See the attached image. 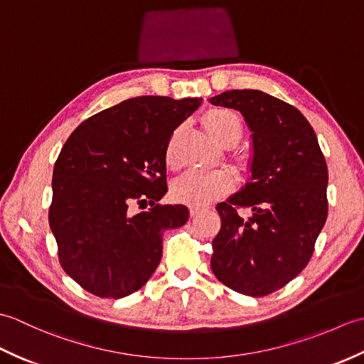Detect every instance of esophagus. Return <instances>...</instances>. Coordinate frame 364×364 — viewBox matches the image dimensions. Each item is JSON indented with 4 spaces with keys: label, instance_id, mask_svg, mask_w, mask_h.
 I'll list each match as a JSON object with an SVG mask.
<instances>
[{
    "label": "esophagus",
    "instance_id": "obj_1",
    "mask_svg": "<svg viewBox=\"0 0 364 364\" xmlns=\"http://www.w3.org/2000/svg\"><path fill=\"white\" fill-rule=\"evenodd\" d=\"M203 210V206H200V205H192L191 208H189V213H191V215H197L200 211Z\"/></svg>",
    "mask_w": 364,
    "mask_h": 364
}]
</instances>
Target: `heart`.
Returning <instances> with one entry per match:
<instances>
[{
  "instance_id": "obj_1",
  "label": "heart",
  "mask_w": 364,
  "mask_h": 364,
  "mask_svg": "<svg viewBox=\"0 0 364 364\" xmlns=\"http://www.w3.org/2000/svg\"><path fill=\"white\" fill-rule=\"evenodd\" d=\"M203 125L222 145H233L242 136V122L239 115L223 107L210 109L203 115ZM178 131L172 134L166 149V162L170 168L178 167L175 141ZM235 186V178L227 170H192L173 183L172 194L178 202L188 205H205L225 196Z\"/></svg>"
}]
</instances>
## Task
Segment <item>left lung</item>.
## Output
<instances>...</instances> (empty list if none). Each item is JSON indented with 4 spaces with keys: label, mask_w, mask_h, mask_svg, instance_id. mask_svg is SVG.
<instances>
[{
    "label": "left lung",
    "mask_w": 364,
    "mask_h": 364,
    "mask_svg": "<svg viewBox=\"0 0 364 364\" xmlns=\"http://www.w3.org/2000/svg\"><path fill=\"white\" fill-rule=\"evenodd\" d=\"M215 106L239 111L253 131L252 180L222 202L211 269L230 289L262 297L310 262L328 213L327 162L297 107L261 90H228ZM250 209L244 220L238 211Z\"/></svg>",
    "instance_id": "8db88e82"
}]
</instances>
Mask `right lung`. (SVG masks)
Here are the masks:
<instances>
[{
	"instance_id": "1",
	"label": "right lung",
	"mask_w": 364,
	"mask_h": 364,
	"mask_svg": "<svg viewBox=\"0 0 364 364\" xmlns=\"http://www.w3.org/2000/svg\"><path fill=\"white\" fill-rule=\"evenodd\" d=\"M200 103L129 98L67 139L53 170L48 220L60 266L82 289L102 299L139 291L159 264L162 236L188 222L186 206L159 200L167 192V144ZM133 204L143 211L134 213Z\"/></svg>"
}]
</instances>
